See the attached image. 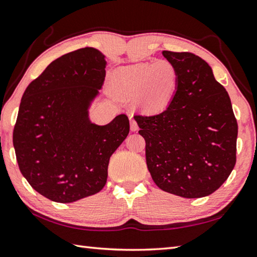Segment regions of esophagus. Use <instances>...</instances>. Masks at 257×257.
Returning a JSON list of instances; mask_svg holds the SVG:
<instances>
[{
  "mask_svg": "<svg viewBox=\"0 0 257 257\" xmlns=\"http://www.w3.org/2000/svg\"><path fill=\"white\" fill-rule=\"evenodd\" d=\"M130 129H132V132H137L138 130V124L135 120L130 121Z\"/></svg>",
  "mask_w": 257,
  "mask_h": 257,
  "instance_id": "obj_1",
  "label": "esophagus"
}]
</instances>
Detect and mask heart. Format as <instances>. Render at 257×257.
<instances>
[{
    "label": "heart",
    "instance_id": "b5f03b06",
    "mask_svg": "<svg viewBox=\"0 0 257 257\" xmlns=\"http://www.w3.org/2000/svg\"><path fill=\"white\" fill-rule=\"evenodd\" d=\"M176 67L167 60L141 63L121 67L111 76L113 94L120 99L135 97L146 113L162 112L173 97L177 87Z\"/></svg>",
    "mask_w": 257,
    "mask_h": 257
}]
</instances>
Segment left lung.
I'll list each match as a JSON object with an SVG mask.
<instances>
[{
	"label": "left lung",
	"mask_w": 257,
	"mask_h": 257,
	"mask_svg": "<svg viewBox=\"0 0 257 257\" xmlns=\"http://www.w3.org/2000/svg\"><path fill=\"white\" fill-rule=\"evenodd\" d=\"M176 67L177 87L162 113L135 115L146 142V163L161 190L202 198L222 185L236 164L238 125L226 88L192 53L164 50Z\"/></svg>",
	"instance_id": "obj_1"
}]
</instances>
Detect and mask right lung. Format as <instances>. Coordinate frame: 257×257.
Returning <instances> with one entry per match:
<instances>
[{
  "label": "right lung",
  "instance_id": "right-lung-1",
  "mask_svg": "<svg viewBox=\"0 0 257 257\" xmlns=\"http://www.w3.org/2000/svg\"><path fill=\"white\" fill-rule=\"evenodd\" d=\"M105 56L85 47L51 62L23 93L13 146L19 169L37 192L69 203L103 189L110 157L129 134L119 114L92 123L88 108L105 77Z\"/></svg>",
  "mask_w": 257,
  "mask_h": 257
}]
</instances>
